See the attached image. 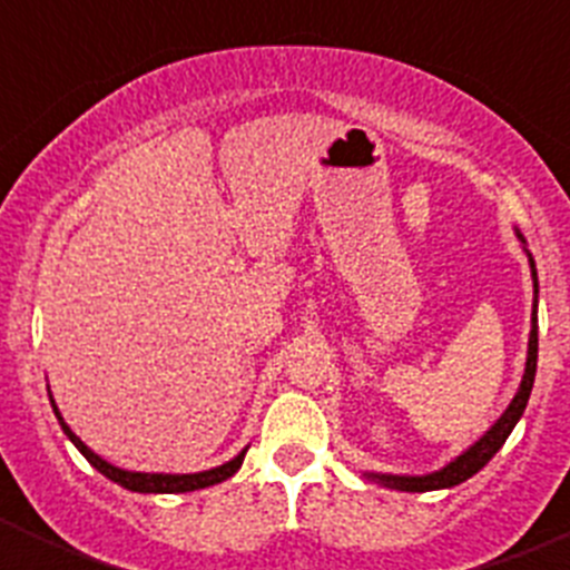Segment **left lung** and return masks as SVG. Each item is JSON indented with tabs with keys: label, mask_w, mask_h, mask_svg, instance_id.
Segmentation results:
<instances>
[{
	"label": "left lung",
	"mask_w": 570,
	"mask_h": 570,
	"mask_svg": "<svg viewBox=\"0 0 570 570\" xmlns=\"http://www.w3.org/2000/svg\"><path fill=\"white\" fill-rule=\"evenodd\" d=\"M517 239H520V248L525 250L528 265H531V279H533V302H531V334H528V356H525V371H522L520 387L513 400L508 402V407L502 411V416L488 428L485 434L476 442L462 451L460 456H454L451 462H445L442 468L431 473H382V471H362L365 480L380 482L382 488H394V491H407V493H425V491H442V488H454L460 482L471 480L473 473H480L488 462L493 460V454L505 445V440L511 436V431L517 428V422L525 414V405L531 400L533 376H537V351H540V328H537V308H540V279H537V265H533V256L528 250V242L522 236L520 228H513Z\"/></svg>",
	"instance_id": "left-lung-1"
}]
</instances>
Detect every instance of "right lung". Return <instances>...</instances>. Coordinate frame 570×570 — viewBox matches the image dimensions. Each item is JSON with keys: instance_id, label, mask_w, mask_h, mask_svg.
<instances>
[{"instance_id": "obj_1", "label": "right lung", "mask_w": 570, "mask_h": 570, "mask_svg": "<svg viewBox=\"0 0 570 570\" xmlns=\"http://www.w3.org/2000/svg\"><path fill=\"white\" fill-rule=\"evenodd\" d=\"M50 407H53V414H57L65 436H68L73 445H77L79 454H82L90 465L97 468L102 476H108L110 482H116V485H122V488H128V491H136V493H188V491H199V488H210V485H216V482H225L228 476H234V473L239 471L242 460H245V451H248V445H245L239 454L234 456V460L223 462V465H216V468H208V471H196V473L128 471V468H119V465H114V462L105 460V456H99L97 451H90V448L85 445V442L79 440L73 431H70V425L62 420V414H59L57 402H53V394H50Z\"/></svg>"}]
</instances>
